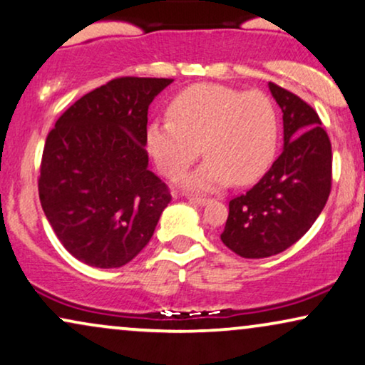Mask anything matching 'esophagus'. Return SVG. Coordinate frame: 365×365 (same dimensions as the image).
<instances>
[{
    "mask_svg": "<svg viewBox=\"0 0 365 365\" xmlns=\"http://www.w3.org/2000/svg\"><path fill=\"white\" fill-rule=\"evenodd\" d=\"M187 200L191 201L192 205H197V206H205V205H207V202H210L207 197H202V196H189Z\"/></svg>",
    "mask_w": 365,
    "mask_h": 365,
    "instance_id": "obj_1",
    "label": "esophagus"
}]
</instances>
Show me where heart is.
<instances>
[{
  "label": "heart",
  "mask_w": 365,
  "mask_h": 365,
  "mask_svg": "<svg viewBox=\"0 0 365 365\" xmlns=\"http://www.w3.org/2000/svg\"><path fill=\"white\" fill-rule=\"evenodd\" d=\"M171 120L145 127V149L164 176L176 179L200 158L205 164L184 178L189 189L207 191L231 181L262 178L277 155L280 119L263 92L220 83H196L169 102Z\"/></svg>",
  "instance_id": "obj_1"
}]
</instances>
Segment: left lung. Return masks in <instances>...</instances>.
<instances>
[{
    "instance_id": "obj_1",
    "label": "left lung",
    "mask_w": 365,
    "mask_h": 365,
    "mask_svg": "<svg viewBox=\"0 0 365 365\" xmlns=\"http://www.w3.org/2000/svg\"><path fill=\"white\" fill-rule=\"evenodd\" d=\"M283 112V150L246 194L230 201L221 241L243 258L285 252L312 228L329 200L332 145L317 112L295 93L268 83Z\"/></svg>"
}]
</instances>
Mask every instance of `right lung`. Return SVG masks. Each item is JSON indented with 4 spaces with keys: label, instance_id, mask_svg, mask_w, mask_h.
<instances>
[{
    "label": "right lung",
    "instance_id": "right-lung-1",
    "mask_svg": "<svg viewBox=\"0 0 365 365\" xmlns=\"http://www.w3.org/2000/svg\"><path fill=\"white\" fill-rule=\"evenodd\" d=\"M173 82L110 80L67 108L46 137L41 207L65 250L90 267L135 258L171 201L148 169L145 127L150 102Z\"/></svg>",
    "mask_w": 365,
    "mask_h": 365
}]
</instances>
